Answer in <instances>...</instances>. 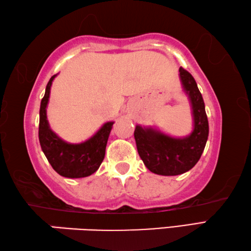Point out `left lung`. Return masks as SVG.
I'll use <instances>...</instances> for the list:
<instances>
[{
  "instance_id": "left-lung-1",
  "label": "left lung",
  "mask_w": 251,
  "mask_h": 251,
  "mask_svg": "<svg viewBox=\"0 0 251 251\" xmlns=\"http://www.w3.org/2000/svg\"><path fill=\"white\" fill-rule=\"evenodd\" d=\"M183 89L191 101L194 129L185 138H172L161 131L137 126L134 139L139 155L152 173L173 176L190 171L201 159L208 139V120L205 103L195 79L179 68Z\"/></svg>"
}]
</instances>
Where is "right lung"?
Returning <instances> with one entry per match:
<instances>
[{"mask_svg":"<svg viewBox=\"0 0 251 251\" xmlns=\"http://www.w3.org/2000/svg\"><path fill=\"white\" fill-rule=\"evenodd\" d=\"M57 75L48 81L45 95L42 99L39 109L38 138L44 154L47 157L51 168L64 177L80 178L94 174L99 169L104 159L112 121L104 123L90 139L81 143H68L61 140L50 128L47 120L46 108L50 100V87Z\"/></svg>","mask_w":251,"mask_h":251,"instance_id":"1","label":"right lung"}]
</instances>
